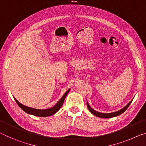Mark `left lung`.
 <instances>
[{
  "mask_svg": "<svg viewBox=\"0 0 146 146\" xmlns=\"http://www.w3.org/2000/svg\"><path fill=\"white\" fill-rule=\"evenodd\" d=\"M132 101H133V100H131L127 106H126L125 107H124L123 109H121V110H120V111L114 112V113H99V112H98V111H96L95 110L92 109L91 107H90L89 104H88V102L87 103V106L88 109H89V111L92 114H94V116H96L98 117H100V118H113V117L117 116L120 115V114H122L123 113H124V112L127 110L129 106H130V104H131Z\"/></svg>",
  "mask_w": 146,
  "mask_h": 146,
  "instance_id": "1",
  "label": "left lung"
}]
</instances>
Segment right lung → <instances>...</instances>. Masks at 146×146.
<instances>
[{"label": "right lung", "mask_w": 146, "mask_h": 146, "mask_svg": "<svg viewBox=\"0 0 146 146\" xmlns=\"http://www.w3.org/2000/svg\"><path fill=\"white\" fill-rule=\"evenodd\" d=\"M70 89H68L67 91H66L64 94L63 96V97L59 100V101L57 103V104L55 105L54 107H52V108L47 109H36L34 108H32V107H26L24 106L22 104H21L20 102H18L15 98L13 97L14 100H15L18 106L22 109L24 111L26 112V113L32 114L33 116H40V117H46V116H50L56 113L57 111H59V109L61 108L62 105L63 104L64 100L65 99L66 95L68 94V93L70 91Z\"/></svg>", "instance_id": "1"}]
</instances>
